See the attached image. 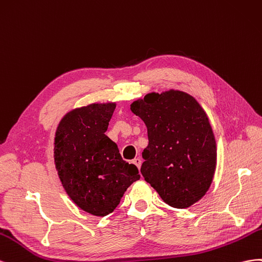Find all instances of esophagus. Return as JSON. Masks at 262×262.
<instances>
[{
	"label": "esophagus",
	"instance_id": "1",
	"mask_svg": "<svg viewBox=\"0 0 262 262\" xmlns=\"http://www.w3.org/2000/svg\"><path fill=\"white\" fill-rule=\"evenodd\" d=\"M133 163L135 164V166L138 168V169H140V166H141V160L139 159V158H135L133 160Z\"/></svg>",
	"mask_w": 262,
	"mask_h": 262
}]
</instances>
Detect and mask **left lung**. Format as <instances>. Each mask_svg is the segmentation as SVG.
<instances>
[{
	"label": "left lung",
	"instance_id": "obj_1",
	"mask_svg": "<svg viewBox=\"0 0 262 262\" xmlns=\"http://www.w3.org/2000/svg\"><path fill=\"white\" fill-rule=\"evenodd\" d=\"M130 110L147 126L140 172L170 206L185 208L205 195L216 168V141L207 115L188 93H149Z\"/></svg>",
	"mask_w": 262,
	"mask_h": 262
}]
</instances>
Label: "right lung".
<instances>
[{
    "instance_id": "right-lung-1",
    "label": "right lung",
    "mask_w": 262,
    "mask_h": 262,
    "mask_svg": "<svg viewBox=\"0 0 262 262\" xmlns=\"http://www.w3.org/2000/svg\"><path fill=\"white\" fill-rule=\"evenodd\" d=\"M115 103L72 110L59 123L54 157L67 194L81 210L105 216L115 210L127 188L140 176L123 160L105 134Z\"/></svg>"
}]
</instances>
